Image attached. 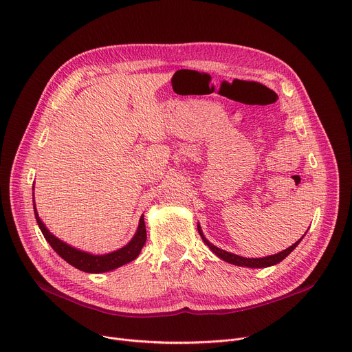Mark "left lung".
<instances>
[{
	"label": "left lung",
	"instance_id": "obj_1",
	"mask_svg": "<svg viewBox=\"0 0 352 352\" xmlns=\"http://www.w3.org/2000/svg\"><path fill=\"white\" fill-rule=\"evenodd\" d=\"M197 229H199V233H200V236H201L203 242H204V243L211 249V252H214L219 258H222L223 261L230 263V264L241 265V267H250V268H263V267H270V265L278 264L280 261H283V260L299 245V242H300V241L303 239V236L306 235V233H305V235H303L298 242H295L292 246H289L288 249H285V250H283V252H280V253H277V254L261 257V258H246V257H242V256H238V254H233V253L225 252V250H222V249L214 246V245L210 243V242L206 239V236L203 235V230H201L200 223H197Z\"/></svg>",
	"mask_w": 352,
	"mask_h": 352
}]
</instances>
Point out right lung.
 I'll list each match as a JSON object with an SVG mask.
<instances>
[{
  "instance_id": "1",
  "label": "right lung",
  "mask_w": 352,
  "mask_h": 352,
  "mask_svg": "<svg viewBox=\"0 0 352 352\" xmlns=\"http://www.w3.org/2000/svg\"><path fill=\"white\" fill-rule=\"evenodd\" d=\"M33 210H34V217H36L38 228H41L45 239L50 243V246L54 249V252L61 258H64L68 264H71L72 267L81 270V271H85V272H92V274L111 271L117 267H122V265L133 261L134 258L138 257V254L141 253V249L144 248V245L146 242V229H145V222H144V215H142L140 218V223H138V229L135 232V235L130 241L129 245H126L124 248L116 250V252L107 253V254H91V253L78 250V249L64 243L63 241L56 238L52 232H49V229L45 226L42 219L38 218V214H37L36 206H34V200H33Z\"/></svg>"
}]
</instances>
